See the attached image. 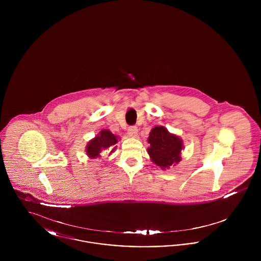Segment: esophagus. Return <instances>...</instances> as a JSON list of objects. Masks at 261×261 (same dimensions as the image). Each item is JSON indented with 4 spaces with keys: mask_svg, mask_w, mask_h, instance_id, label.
<instances>
[{
    "mask_svg": "<svg viewBox=\"0 0 261 261\" xmlns=\"http://www.w3.org/2000/svg\"><path fill=\"white\" fill-rule=\"evenodd\" d=\"M128 135L132 138H136L138 136V128L136 126H131L128 129Z\"/></svg>",
    "mask_w": 261,
    "mask_h": 261,
    "instance_id": "1",
    "label": "esophagus"
}]
</instances>
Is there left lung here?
<instances>
[{
    "label": "left lung",
    "instance_id": "8db88e82",
    "mask_svg": "<svg viewBox=\"0 0 261 261\" xmlns=\"http://www.w3.org/2000/svg\"><path fill=\"white\" fill-rule=\"evenodd\" d=\"M149 148L148 149L151 162L162 169L169 168L181 161L183 141L168 132L163 126H155L149 132Z\"/></svg>",
    "mask_w": 261,
    "mask_h": 261
}]
</instances>
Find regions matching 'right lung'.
<instances>
[{
	"instance_id": "right-lung-1",
	"label": "right lung",
	"mask_w": 261,
	"mask_h": 261,
	"mask_svg": "<svg viewBox=\"0 0 261 261\" xmlns=\"http://www.w3.org/2000/svg\"><path fill=\"white\" fill-rule=\"evenodd\" d=\"M118 141V137L113 135L108 129H102L97 136L88 143L86 152L91 159H97L101 156V152L110 150V154L115 149V145Z\"/></svg>"
}]
</instances>
